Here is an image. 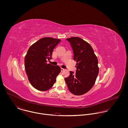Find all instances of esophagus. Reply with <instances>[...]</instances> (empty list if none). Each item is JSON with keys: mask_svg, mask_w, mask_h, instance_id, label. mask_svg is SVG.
<instances>
[{"mask_svg": "<svg viewBox=\"0 0 128 128\" xmlns=\"http://www.w3.org/2000/svg\"><path fill=\"white\" fill-rule=\"evenodd\" d=\"M64 68H61V71H62V72H63V71H64Z\"/></svg>", "mask_w": 128, "mask_h": 128, "instance_id": "obj_1", "label": "esophagus"}]
</instances>
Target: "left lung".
I'll return each mask as SVG.
<instances>
[{
    "mask_svg": "<svg viewBox=\"0 0 128 128\" xmlns=\"http://www.w3.org/2000/svg\"><path fill=\"white\" fill-rule=\"evenodd\" d=\"M66 40L73 50L76 70V73L70 71L65 81L72 93L82 95L89 91L95 83L99 72L98 58L91 46L82 39L72 37Z\"/></svg>",
    "mask_w": 128,
    "mask_h": 128,
    "instance_id": "left-lung-1",
    "label": "left lung"
}]
</instances>
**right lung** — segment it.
Masks as SVG:
<instances>
[{
    "label": "right lung",
    "mask_w": 128,
    "mask_h": 128,
    "mask_svg": "<svg viewBox=\"0 0 128 128\" xmlns=\"http://www.w3.org/2000/svg\"><path fill=\"white\" fill-rule=\"evenodd\" d=\"M60 40L51 37L41 38L28 49L24 59V67L28 79L37 90L45 91L50 89L61 71L58 66L47 64L53 49Z\"/></svg>",
    "instance_id": "1"
}]
</instances>
